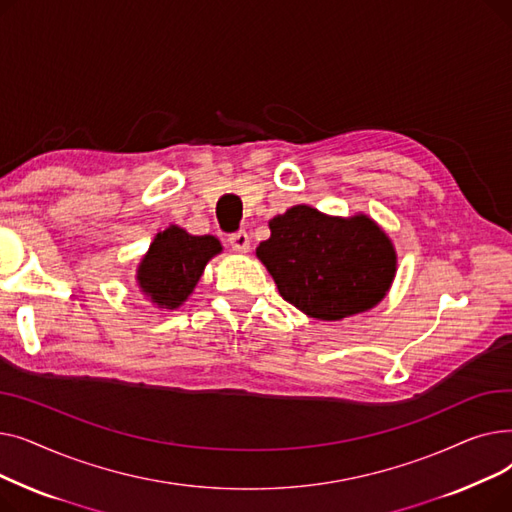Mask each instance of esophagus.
I'll return each instance as SVG.
<instances>
[{
  "label": "esophagus",
  "mask_w": 512,
  "mask_h": 512,
  "mask_svg": "<svg viewBox=\"0 0 512 512\" xmlns=\"http://www.w3.org/2000/svg\"><path fill=\"white\" fill-rule=\"evenodd\" d=\"M230 247L236 251V253H249L251 251V238L249 234L242 230V232H236L230 236Z\"/></svg>",
  "instance_id": "1"
}]
</instances>
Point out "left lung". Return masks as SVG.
Returning <instances> with one entry per match:
<instances>
[{
  "label": "left lung",
  "instance_id": "8db88e82",
  "mask_svg": "<svg viewBox=\"0 0 512 512\" xmlns=\"http://www.w3.org/2000/svg\"><path fill=\"white\" fill-rule=\"evenodd\" d=\"M257 257L280 297L309 317L338 321L378 305L396 274L388 234L363 213L334 218L294 205L270 220Z\"/></svg>",
  "mask_w": 512,
  "mask_h": 512
}]
</instances>
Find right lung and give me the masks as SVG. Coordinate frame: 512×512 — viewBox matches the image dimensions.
<instances>
[{
	"label": "right lung",
	"mask_w": 512,
	"mask_h": 512,
	"mask_svg": "<svg viewBox=\"0 0 512 512\" xmlns=\"http://www.w3.org/2000/svg\"><path fill=\"white\" fill-rule=\"evenodd\" d=\"M222 253L215 236H193L180 226L157 232L143 255L137 282L143 294L161 309H178L203 276L211 257Z\"/></svg>",
	"instance_id": "right-lung-1"
}]
</instances>
